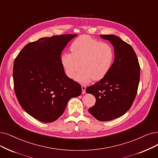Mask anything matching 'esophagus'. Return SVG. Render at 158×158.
Wrapping results in <instances>:
<instances>
[{
	"label": "esophagus",
	"instance_id": "34e87169",
	"mask_svg": "<svg viewBox=\"0 0 158 158\" xmlns=\"http://www.w3.org/2000/svg\"><path fill=\"white\" fill-rule=\"evenodd\" d=\"M85 89H86V87L84 85H81V90H82V93L84 94L85 93Z\"/></svg>",
	"mask_w": 158,
	"mask_h": 158
}]
</instances>
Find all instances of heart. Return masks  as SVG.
<instances>
[{
  "label": "heart",
  "instance_id": "1",
  "mask_svg": "<svg viewBox=\"0 0 158 158\" xmlns=\"http://www.w3.org/2000/svg\"><path fill=\"white\" fill-rule=\"evenodd\" d=\"M71 53L65 52L61 62L67 77L81 84L91 80H100L108 73L114 60V50L108 43H100L92 37L83 35L71 44Z\"/></svg>",
  "mask_w": 158,
  "mask_h": 158
}]
</instances>
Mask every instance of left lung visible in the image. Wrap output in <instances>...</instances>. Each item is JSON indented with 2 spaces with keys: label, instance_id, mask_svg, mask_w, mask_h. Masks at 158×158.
<instances>
[{
  "label": "left lung",
  "instance_id": "1",
  "mask_svg": "<svg viewBox=\"0 0 158 158\" xmlns=\"http://www.w3.org/2000/svg\"><path fill=\"white\" fill-rule=\"evenodd\" d=\"M114 48L115 58L106 77L87 87L86 93L96 98L89 113L100 121H108L123 115L130 108L137 94L140 67L132 47L115 35H100Z\"/></svg>",
  "mask_w": 158,
  "mask_h": 158
}]
</instances>
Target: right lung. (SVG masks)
<instances>
[{"label":"right lung","mask_w":158,"mask_h":158,"mask_svg":"<svg viewBox=\"0 0 158 158\" xmlns=\"http://www.w3.org/2000/svg\"><path fill=\"white\" fill-rule=\"evenodd\" d=\"M77 34L43 37L28 43L14 63V89L23 109L43 123L64 113L68 101L81 93V85L65 74L63 50Z\"/></svg>","instance_id":"add662e5"}]
</instances>
